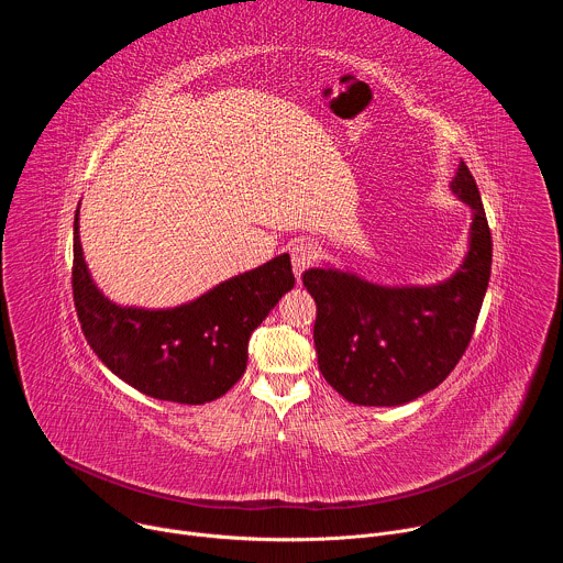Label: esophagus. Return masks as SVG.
Returning a JSON list of instances; mask_svg holds the SVG:
<instances>
[{
	"instance_id": "34e87169",
	"label": "esophagus",
	"mask_w": 563,
	"mask_h": 563,
	"mask_svg": "<svg viewBox=\"0 0 563 563\" xmlns=\"http://www.w3.org/2000/svg\"><path fill=\"white\" fill-rule=\"evenodd\" d=\"M316 256H318V254H316V247H311V245H307V243H298V245L291 247V265H294V274H296L298 280H300L302 272L313 265Z\"/></svg>"
}]
</instances>
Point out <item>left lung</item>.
<instances>
[{"label":"left lung","mask_w":563,"mask_h":563,"mask_svg":"<svg viewBox=\"0 0 563 563\" xmlns=\"http://www.w3.org/2000/svg\"><path fill=\"white\" fill-rule=\"evenodd\" d=\"M452 191L472 207L470 252L432 287H378L354 274L307 269L313 343L325 380L350 404L391 408L434 389L465 354L493 267V235L478 187L461 159Z\"/></svg>","instance_id":"obj_1"}]
</instances>
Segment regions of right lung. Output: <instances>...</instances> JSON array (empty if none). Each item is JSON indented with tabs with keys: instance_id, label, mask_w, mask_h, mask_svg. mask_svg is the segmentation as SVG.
<instances>
[{
	"instance_id": "obj_1",
	"label": "right lung",
	"mask_w": 563,
	"mask_h": 563,
	"mask_svg": "<svg viewBox=\"0 0 563 563\" xmlns=\"http://www.w3.org/2000/svg\"><path fill=\"white\" fill-rule=\"evenodd\" d=\"M70 283L85 339L115 376L146 396L200 406L245 374L252 332L296 280L283 254L176 309L118 307L87 272L75 213Z\"/></svg>"
}]
</instances>
